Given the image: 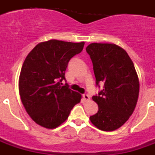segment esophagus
<instances>
[{
  "mask_svg": "<svg viewBox=\"0 0 155 155\" xmlns=\"http://www.w3.org/2000/svg\"><path fill=\"white\" fill-rule=\"evenodd\" d=\"M82 96H83V98H84V101H88V100H90V96L87 94H86V93L83 94Z\"/></svg>",
  "mask_w": 155,
  "mask_h": 155,
  "instance_id": "obj_1",
  "label": "esophagus"
}]
</instances>
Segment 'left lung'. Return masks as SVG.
Returning <instances> with one entry per match:
<instances>
[{
  "label": "left lung",
  "instance_id": "left-lung-1",
  "mask_svg": "<svg viewBox=\"0 0 155 155\" xmlns=\"http://www.w3.org/2000/svg\"><path fill=\"white\" fill-rule=\"evenodd\" d=\"M95 76V84L103 89L92 99L98 105L90 120L97 128L113 131L128 120L136 107L139 95V80L127 52L110 43H91L86 48Z\"/></svg>",
  "mask_w": 155,
  "mask_h": 155
}]
</instances>
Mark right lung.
<instances>
[{"mask_svg":"<svg viewBox=\"0 0 155 155\" xmlns=\"http://www.w3.org/2000/svg\"><path fill=\"white\" fill-rule=\"evenodd\" d=\"M84 42L51 39L33 48L23 63L19 94L25 110L37 124L54 129L63 124L81 95L69 88L65 71L70 60L80 53Z\"/></svg>","mask_w":155,"mask_h":155,"instance_id":"obj_1","label":"right lung"}]
</instances>
